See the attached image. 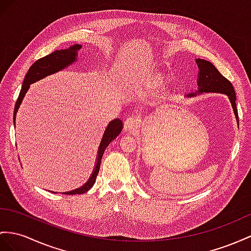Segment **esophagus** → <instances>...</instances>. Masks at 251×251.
Wrapping results in <instances>:
<instances>
[{"mask_svg": "<svg viewBox=\"0 0 251 251\" xmlns=\"http://www.w3.org/2000/svg\"><path fill=\"white\" fill-rule=\"evenodd\" d=\"M140 123V120L139 118H137L136 115H132V117L129 118H126L125 119V123H124V129L126 131H129V132H133L138 129L139 124Z\"/></svg>", "mask_w": 251, "mask_h": 251, "instance_id": "34e87169", "label": "esophagus"}]
</instances>
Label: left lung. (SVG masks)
I'll return each instance as SVG.
<instances>
[{"label":"left lung","instance_id":"8db88e82","mask_svg":"<svg viewBox=\"0 0 251 251\" xmlns=\"http://www.w3.org/2000/svg\"><path fill=\"white\" fill-rule=\"evenodd\" d=\"M196 63L199 69L198 79H197L198 90L196 92L188 94L187 96L192 98V96L201 94L203 92L204 93L217 92V93L226 94L231 101V105H232L235 118L236 120H239V114H237V109L235 104L236 96H235V91L233 89L232 83H231L226 77H224L220 73V71H218L210 61L197 58Z\"/></svg>","mask_w":251,"mask_h":251}]
</instances>
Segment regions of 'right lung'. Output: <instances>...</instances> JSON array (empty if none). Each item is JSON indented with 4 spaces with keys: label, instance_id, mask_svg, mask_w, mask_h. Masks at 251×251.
<instances>
[{
    "label": "right lung",
    "instance_id": "obj_1",
    "mask_svg": "<svg viewBox=\"0 0 251 251\" xmlns=\"http://www.w3.org/2000/svg\"><path fill=\"white\" fill-rule=\"evenodd\" d=\"M80 49H81L80 44H75V46L70 47L67 50H55V52L50 53V55H47L46 57H42V58L38 59L36 62H34L33 66H31L29 68V70L27 71L26 75H25V78L22 83V89H21L20 94H19V98L16 101L15 111H14V123H16L17 111H18L19 107H20V105H21L25 93L27 92L29 85L44 78V77H47L49 75H52L56 72H58V71H61L62 69L70 66V64H72L74 61L77 60V58H76L77 50ZM122 129H123V121L120 119H114L113 121H111L110 123L108 124V126L106 127V130L104 131V136H102V138H101L100 144L99 146L98 157H96L95 166H94V170L92 172L91 176L89 177L88 181L83 184L82 187L72 190V191H69V192H64L63 194H67V195L83 194V193L88 192L93 187L96 176H98L99 172H100L101 157H102V155H104L106 147L110 144L111 141H113L119 136Z\"/></svg>",
    "mask_w": 251,
    "mask_h": 251
}]
</instances>
